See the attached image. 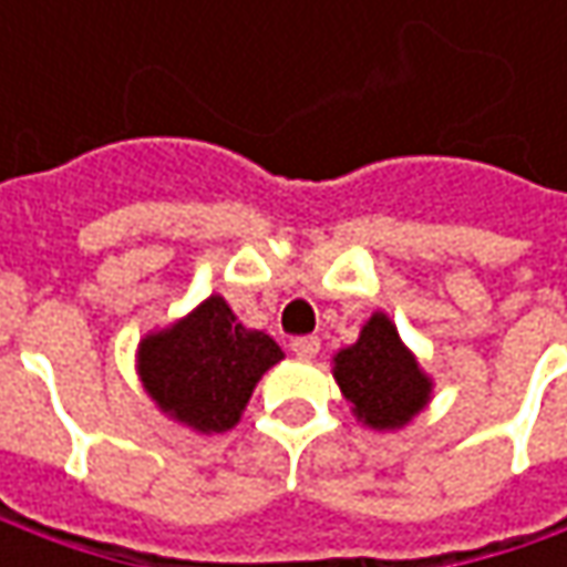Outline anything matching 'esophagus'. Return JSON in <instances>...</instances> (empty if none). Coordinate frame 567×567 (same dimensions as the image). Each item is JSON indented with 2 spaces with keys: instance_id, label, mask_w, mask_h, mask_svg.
<instances>
[{
  "instance_id": "1",
  "label": "esophagus",
  "mask_w": 567,
  "mask_h": 567,
  "mask_svg": "<svg viewBox=\"0 0 567 567\" xmlns=\"http://www.w3.org/2000/svg\"><path fill=\"white\" fill-rule=\"evenodd\" d=\"M290 347H293V353L299 360H316L318 350H321V340L309 334V338H296Z\"/></svg>"
}]
</instances>
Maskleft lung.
<instances>
[{
	"label": "left lung",
	"instance_id": "left-lung-1",
	"mask_svg": "<svg viewBox=\"0 0 567 567\" xmlns=\"http://www.w3.org/2000/svg\"><path fill=\"white\" fill-rule=\"evenodd\" d=\"M334 379L353 403V416L379 432L410 423L432 394L429 375L403 347L391 318L381 312L362 324L353 347L334 357Z\"/></svg>",
	"mask_w": 567,
	"mask_h": 567
}]
</instances>
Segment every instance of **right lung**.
I'll list each match as a JSON object with an SVG mask.
<instances>
[{
  "instance_id": "1",
  "label": "right lung",
  "mask_w": 567,
  "mask_h": 567,
  "mask_svg": "<svg viewBox=\"0 0 567 567\" xmlns=\"http://www.w3.org/2000/svg\"><path fill=\"white\" fill-rule=\"evenodd\" d=\"M280 360L274 338L239 324L224 296H207L195 312L138 343L144 391L169 420L205 435L239 423L258 379Z\"/></svg>"
}]
</instances>
